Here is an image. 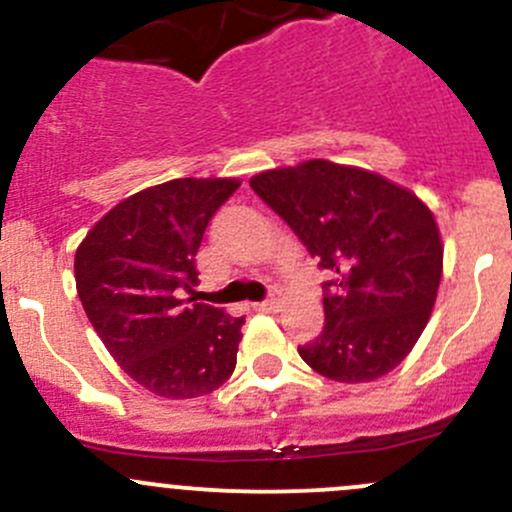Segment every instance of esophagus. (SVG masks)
Segmentation results:
<instances>
[{
	"instance_id": "34e87169",
	"label": "esophagus",
	"mask_w": 512,
	"mask_h": 512,
	"mask_svg": "<svg viewBox=\"0 0 512 512\" xmlns=\"http://www.w3.org/2000/svg\"><path fill=\"white\" fill-rule=\"evenodd\" d=\"M277 304H280V299L270 297V299H265V302H257L255 307L262 309V312H272V309H277Z\"/></svg>"
}]
</instances>
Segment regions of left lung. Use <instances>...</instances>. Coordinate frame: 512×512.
I'll return each instance as SVG.
<instances>
[{
	"instance_id": "8db88e82",
	"label": "left lung",
	"mask_w": 512,
	"mask_h": 512,
	"mask_svg": "<svg viewBox=\"0 0 512 512\" xmlns=\"http://www.w3.org/2000/svg\"><path fill=\"white\" fill-rule=\"evenodd\" d=\"M250 185L334 277L324 285L322 334L299 356L342 384L396 369L426 329L441 285L443 242L431 208L374 170L322 158L262 170Z\"/></svg>"
}]
</instances>
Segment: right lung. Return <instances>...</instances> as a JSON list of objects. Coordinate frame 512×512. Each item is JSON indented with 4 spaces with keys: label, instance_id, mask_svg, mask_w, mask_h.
Wrapping results in <instances>:
<instances>
[{
    "label": "right lung",
    "instance_id": "right-lung-1",
    "mask_svg": "<svg viewBox=\"0 0 512 512\" xmlns=\"http://www.w3.org/2000/svg\"><path fill=\"white\" fill-rule=\"evenodd\" d=\"M237 178H175L113 205L76 247L74 277L103 347L160 399L213 394L235 371L245 319L178 292L198 285L195 255ZM193 302V299H190Z\"/></svg>",
    "mask_w": 512,
    "mask_h": 512
}]
</instances>
